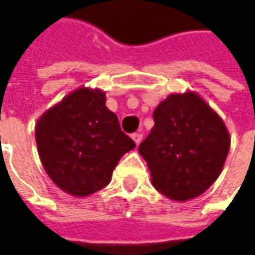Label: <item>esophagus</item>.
Masks as SVG:
<instances>
[{
    "label": "esophagus",
    "mask_w": 255,
    "mask_h": 255,
    "mask_svg": "<svg viewBox=\"0 0 255 255\" xmlns=\"http://www.w3.org/2000/svg\"><path fill=\"white\" fill-rule=\"evenodd\" d=\"M132 139L133 140H134V143H136V144H139V143L142 142V139H143V134L142 133H133L132 134Z\"/></svg>",
    "instance_id": "34e87169"
}]
</instances>
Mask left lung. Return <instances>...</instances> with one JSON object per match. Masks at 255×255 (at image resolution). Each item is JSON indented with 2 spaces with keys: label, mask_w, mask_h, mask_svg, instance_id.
<instances>
[{
  "label": "left lung",
  "mask_w": 255,
  "mask_h": 255,
  "mask_svg": "<svg viewBox=\"0 0 255 255\" xmlns=\"http://www.w3.org/2000/svg\"><path fill=\"white\" fill-rule=\"evenodd\" d=\"M154 126L139 144L153 186L167 199L199 197L220 176L230 133L196 92L171 93L153 112Z\"/></svg>",
  "instance_id": "8db88e82"
}]
</instances>
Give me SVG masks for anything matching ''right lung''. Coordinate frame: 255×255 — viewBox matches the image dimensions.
<instances>
[{"label": "right lung", "instance_id": "add662e5", "mask_svg": "<svg viewBox=\"0 0 255 255\" xmlns=\"http://www.w3.org/2000/svg\"><path fill=\"white\" fill-rule=\"evenodd\" d=\"M105 103L103 91L82 86L42 113L35 125L45 171L75 197L108 186L121 157L136 146Z\"/></svg>", "mask_w": 255, "mask_h": 255}]
</instances>
